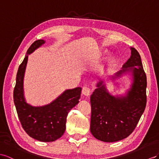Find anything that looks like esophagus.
<instances>
[{"label": "esophagus", "mask_w": 159, "mask_h": 159, "mask_svg": "<svg viewBox=\"0 0 159 159\" xmlns=\"http://www.w3.org/2000/svg\"><path fill=\"white\" fill-rule=\"evenodd\" d=\"M91 89L89 87H84L82 89V93L85 96H89L90 95Z\"/></svg>", "instance_id": "obj_1"}]
</instances>
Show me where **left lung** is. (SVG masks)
Listing matches in <instances>:
<instances>
[{"mask_svg": "<svg viewBox=\"0 0 159 159\" xmlns=\"http://www.w3.org/2000/svg\"><path fill=\"white\" fill-rule=\"evenodd\" d=\"M131 72L133 83L125 96H112L100 80L91 96V132L106 142L129 136L136 128L146 105V75L139 53L131 48V56L116 74L120 76Z\"/></svg>", "mask_w": 159, "mask_h": 159, "instance_id": "obj_1", "label": "left lung"}]
</instances>
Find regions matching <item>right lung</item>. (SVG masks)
<instances>
[{
  "mask_svg": "<svg viewBox=\"0 0 159 159\" xmlns=\"http://www.w3.org/2000/svg\"><path fill=\"white\" fill-rule=\"evenodd\" d=\"M44 43V40L38 39L27 50L16 76L13 99L23 129L34 139L48 142L56 140L64 134L68 113L79 103L82 89H68L51 103L42 107H33L26 103L23 94V78L28 55Z\"/></svg>",
  "mask_w": 159,
  "mask_h": 159,
  "instance_id": "right-lung-1",
  "label": "right lung"
}]
</instances>
